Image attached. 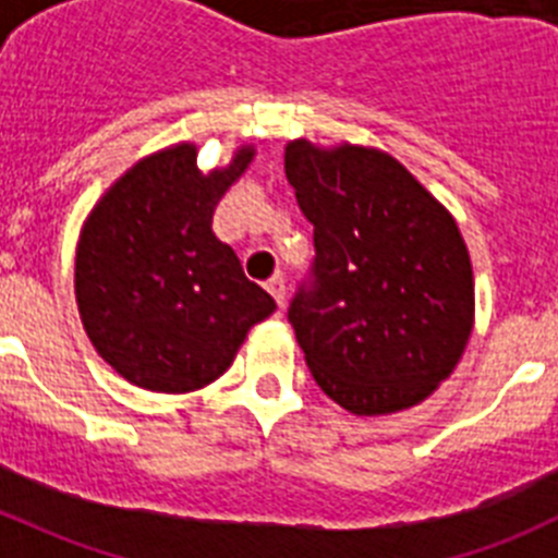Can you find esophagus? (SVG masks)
<instances>
[{
  "mask_svg": "<svg viewBox=\"0 0 558 558\" xmlns=\"http://www.w3.org/2000/svg\"><path fill=\"white\" fill-rule=\"evenodd\" d=\"M265 290H268V293L274 295V302L282 307V304H284V276L282 274L270 276L268 282H265Z\"/></svg>",
  "mask_w": 558,
  "mask_h": 558,
  "instance_id": "1",
  "label": "esophagus"
}]
</instances>
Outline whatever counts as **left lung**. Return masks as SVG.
<instances>
[{
    "mask_svg": "<svg viewBox=\"0 0 558 558\" xmlns=\"http://www.w3.org/2000/svg\"><path fill=\"white\" fill-rule=\"evenodd\" d=\"M284 172L313 223V284L288 318L315 383L354 416L425 402L461 360L475 276L456 218L377 147L293 140Z\"/></svg>",
    "mask_w": 558,
    "mask_h": 558,
    "instance_id": "8db88e82",
    "label": "left lung"
}]
</instances>
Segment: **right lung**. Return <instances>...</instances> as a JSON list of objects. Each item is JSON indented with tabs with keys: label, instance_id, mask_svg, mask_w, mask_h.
<instances>
[{
	"label": "right lung",
	"instance_id": "add662e5",
	"mask_svg": "<svg viewBox=\"0 0 558 558\" xmlns=\"http://www.w3.org/2000/svg\"><path fill=\"white\" fill-rule=\"evenodd\" d=\"M198 170V147L156 150L113 181L83 220L75 299L92 347L131 386L190 393L234 363L276 302L248 282L211 215L254 159Z\"/></svg>",
	"mask_w": 558,
	"mask_h": 558
}]
</instances>
